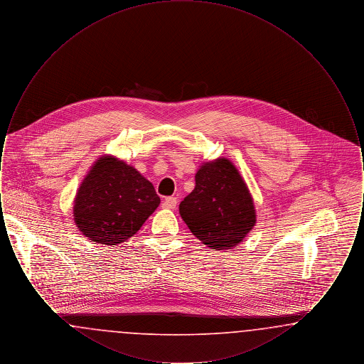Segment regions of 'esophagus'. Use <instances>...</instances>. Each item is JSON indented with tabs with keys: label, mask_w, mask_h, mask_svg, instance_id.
<instances>
[{
	"label": "esophagus",
	"mask_w": 364,
	"mask_h": 364,
	"mask_svg": "<svg viewBox=\"0 0 364 364\" xmlns=\"http://www.w3.org/2000/svg\"><path fill=\"white\" fill-rule=\"evenodd\" d=\"M176 206H177V199L173 198V196H169V198H166V199L162 202V208H164L173 210Z\"/></svg>",
	"instance_id": "1"
}]
</instances>
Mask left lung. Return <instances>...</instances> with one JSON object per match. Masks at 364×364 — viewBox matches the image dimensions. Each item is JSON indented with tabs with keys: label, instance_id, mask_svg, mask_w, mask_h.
Wrapping results in <instances>:
<instances>
[{
	"label": "left lung",
	"instance_id": "left-lung-1",
	"mask_svg": "<svg viewBox=\"0 0 364 364\" xmlns=\"http://www.w3.org/2000/svg\"><path fill=\"white\" fill-rule=\"evenodd\" d=\"M192 235L211 250H230L257 223L252 196L236 166L226 158L203 164L195 188L178 206Z\"/></svg>",
	"mask_w": 364,
	"mask_h": 364
}]
</instances>
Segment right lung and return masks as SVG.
Returning <instances> with one entry per match:
<instances>
[{
    "instance_id": "1",
    "label": "right lung",
    "mask_w": 364,
    "mask_h": 364,
    "mask_svg": "<svg viewBox=\"0 0 364 364\" xmlns=\"http://www.w3.org/2000/svg\"><path fill=\"white\" fill-rule=\"evenodd\" d=\"M161 203L154 186L113 156L94 162L73 202V220L91 242L117 245L132 237Z\"/></svg>"
}]
</instances>
